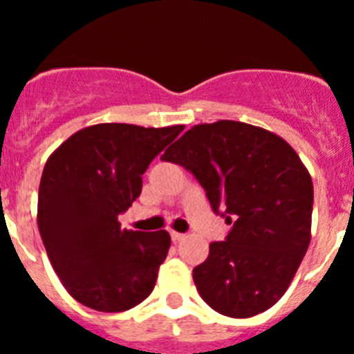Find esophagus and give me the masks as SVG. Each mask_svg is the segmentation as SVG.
<instances>
[{
	"instance_id": "obj_1",
	"label": "esophagus",
	"mask_w": 354,
	"mask_h": 354,
	"mask_svg": "<svg viewBox=\"0 0 354 354\" xmlns=\"http://www.w3.org/2000/svg\"><path fill=\"white\" fill-rule=\"evenodd\" d=\"M170 236H171V241H174V243H177V241H183L184 239V234L175 232V230H171Z\"/></svg>"
}]
</instances>
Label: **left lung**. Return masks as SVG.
<instances>
[{
  "label": "left lung",
  "instance_id": "obj_1",
  "mask_svg": "<svg viewBox=\"0 0 354 354\" xmlns=\"http://www.w3.org/2000/svg\"><path fill=\"white\" fill-rule=\"evenodd\" d=\"M162 161L192 171L232 230L193 270L200 296L228 317H252L282 298L310 245L312 177L278 134L245 122L198 124Z\"/></svg>",
  "mask_w": 354,
  "mask_h": 354
}]
</instances>
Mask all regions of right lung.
Segmentation results:
<instances>
[{"mask_svg":"<svg viewBox=\"0 0 354 354\" xmlns=\"http://www.w3.org/2000/svg\"><path fill=\"white\" fill-rule=\"evenodd\" d=\"M184 126L97 124L49 156L37 223L53 270L72 298L99 312H124L152 292L167 259V230L120 227L118 214L142 193V175Z\"/></svg>","mask_w":354,"mask_h":354,"instance_id":"1","label":"right lung"}]
</instances>
